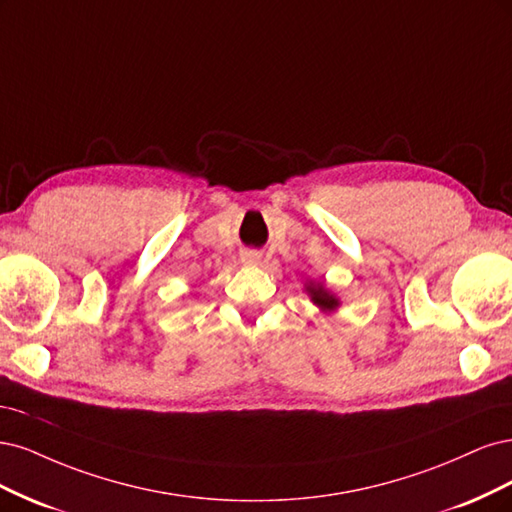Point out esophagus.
Here are the masks:
<instances>
[{"mask_svg":"<svg viewBox=\"0 0 512 512\" xmlns=\"http://www.w3.org/2000/svg\"><path fill=\"white\" fill-rule=\"evenodd\" d=\"M240 261L244 263V266H257V263L261 261V255L257 251H244L240 255Z\"/></svg>","mask_w":512,"mask_h":512,"instance_id":"34e87169","label":"esophagus"}]
</instances>
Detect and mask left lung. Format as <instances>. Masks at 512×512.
<instances>
[{
	"label": "left lung",
	"mask_w": 512,
	"mask_h": 512,
	"mask_svg": "<svg viewBox=\"0 0 512 512\" xmlns=\"http://www.w3.org/2000/svg\"><path fill=\"white\" fill-rule=\"evenodd\" d=\"M306 291L310 295L312 304H317L323 312H332L340 306V300L336 298V295L329 293L321 283H312V280H310V283L306 285Z\"/></svg>",
	"instance_id": "left-lung-1"
}]
</instances>
